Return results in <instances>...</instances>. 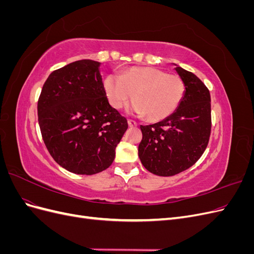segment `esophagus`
<instances>
[{
  "label": "esophagus",
  "mask_w": 254,
  "mask_h": 254,
  "mask_svg": "<svg viewBox=\"0 0 254 254\" xmlns=\"http://www.w3.org/2000/svg\"><path fill=\"white\" fill-rule=\"evenodd\" d=\"M128 126L129 127H136L137 126V123L134 122L133 120H128Z\"/></svg>",
  "instance_id": "34e87169"
}]
</instances>
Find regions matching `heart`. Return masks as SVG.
<instances>
[{
	"mask_svg": "<svg viewBox=\"0 0 254 254\" xmlns=\"http://www.w3.org/2000/svg\"><path fill=\"white\" fill-rule=\"evenodd\" d=\"M104 88L114 109H122L134 97L130 112L146 115L151 122L172 115L184 95V84L179 76L149 66H133L121 75L110 74L104 80Z\"/></svg>",
	"mask_w": 254,
	"mask_h": 254,
	"instance_id": "obj_1",
	"label": "heart"
}]
</instances>
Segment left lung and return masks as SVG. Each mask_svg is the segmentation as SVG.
I'll use <instances>...</instances> for the list:
<instances>
[{"label": "left lung", "mask_w": 254, "mask_h": 254, "mask_svg": "<svg viewBox=\"0 0 254 254\" xmlns=\"http://www.w3.org/2000/svg\"><path fill=\"white\" fill-rule=\"evenodd\" d=\"M184 84L177 110L159 123L141 126L139 158L148 172L168 177L194 165L202 156L211 133V96L197 76L175 64Z\"/></svg>", "instance_id": "1"}]
</instances>
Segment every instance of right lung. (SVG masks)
Listing matches in <instances>:
<instances>
[{"label": "right lung", "mask_w": 254, "mask_h": 254, "mask_svg": "<svg viewBox=\"0 0 254 254\" xmlns=\"http://www.w3.org/2000/svg\"><path fill=\"white\" fill-rule=\"evenodd\" d=\"M101 64L83 59L52 72L38 102L45 146L60 166L77 175L107 170L128 128L106 97Z\"/></svg>", "instance_id": "add662e5"}]
</instances>
